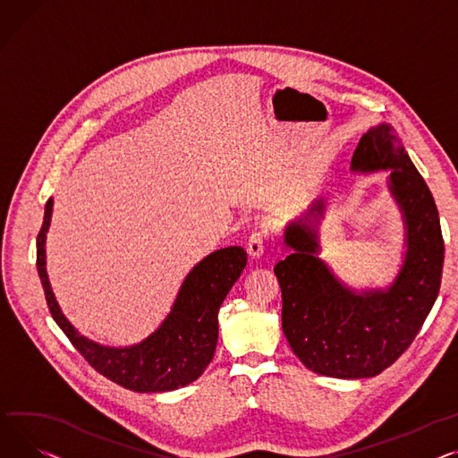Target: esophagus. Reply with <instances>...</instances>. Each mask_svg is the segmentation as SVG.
<instances>
[{"label":"esophagus","instance_id":"1","mask_svg":"<svg viewBox=\"0 0 458 458\" xmlns=\"http://www.w3.org/2000/svg\"><path fill=\"white\" fill-rule=\"evenodd\" d=\"M265 237H267V230H254L249 237L247 242V252L250 254L252 259H259L265 252Z\"/></svg>","mask_w":458,"mask_h":458}]
</instances>
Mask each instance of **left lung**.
Instances as JSON below:
<instances>
[{
  "instance_id": "1",
  "label": "left lung",
  "mask_w": 458,
  "mask_h": 458,
  "mask_svg": "<svg viewBox=\"0 0 458 458\" xmlns=\"http://www.w3.org/2000/svg\"><path fill=\"white\" fill-rule=\"evenodd\" d=\"M350 169L390 171L388 190L405 225L398 276L385 289L357 291L320 259L324 200L287 225L284 242L291 254L274 274L282 287V327L303 367L327 377L362 379L395 362L431 313L442 282L444 239L435 199L388 123L362 134Z\"/></svg>"
}]
</instances>
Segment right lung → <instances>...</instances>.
Masks as SVG:
<instances>
[{
	"label": "right lung",
	"instance_id": "right-lung-1",
	"mask_svg": "<svg viewBox=\"0 0 458 458\" xmlns=\"http://www.w3.org/2000/svg\"><path fill=\"white\" fill-rule=\"evenodd\" d=\"M53 199L46 202L37 237V267L47 308L58 327L99 374L134 392H167L199 379L213 359L219 337V308L247 265V252L228 247L199 261L182 282L169 315L138 344L114 348L89 341L60 311L46 270V237Z\"/></svg>",
	"mask_w": 458,
	"mask_h": 458
}]
</instances>
